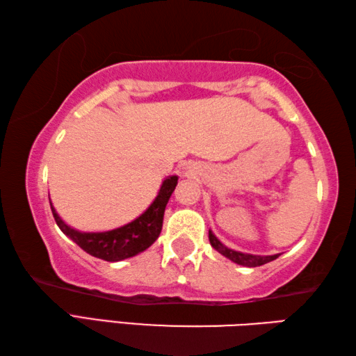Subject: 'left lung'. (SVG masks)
I'll return each mask as SVG.
<instances>
[{
  "label": "left lung",
  "instance_id": "8db88e82",
  "mask_svg": "<svg viewBox=\"0 0 356 356\" xmlns=\"http://www.w3.org/2000/svg\"><path fill=\"white\" fill-rule=\"evenodd\" d=\"M209 242L217 252L222 253L223 257L232 259L233 263L239 264V266H247V267H257V266H263L266 263H270V261L277 259L280 254H272V257H259V254H250V253H242V252H236L232 250L222 244V242L216 238L214 233L209 229Z\"/></svg>",
  "mask_w": 356,
  "mask_h": 356
}]
</instances>
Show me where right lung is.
Here are the masks:
<instances>
[{
    "mask_svg": "<svg viewBox=\"0 0 356 356\" xmlns=\"http://www.w3.org/2000/svg\"><path fill=\"white\" fill-rule=\"evenodd\" d=\"M177 184L178 177H175V175L173 177H167L162 181L158 195H156L153 203L149 204L145 213L140 214L133 222L127 223V225L103 233H83L68 227L60 219L59 214L56 213L51 202H49V204H51V213L54 216L56 223L60 228V232L68 236L74 244H78L84 252L92 254V257L115 263V261L136 257L137 253L147 250L159 238L162 220H164V211L168 203V198L173 194Z\"/></svg>",
    "mask_w": 356,
    "mask_h": 356,
    "instance_id": "right-lung-1",
    "label": "right lung"
}]
</instances>
